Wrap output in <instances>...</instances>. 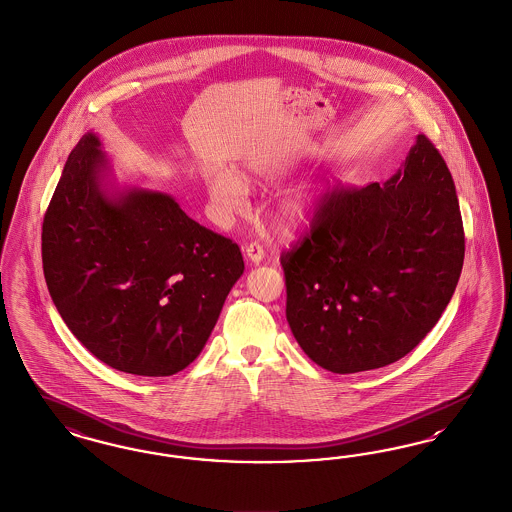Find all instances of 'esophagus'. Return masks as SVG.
Segmentation results:
<instances>
[{
	"instance_id": "obj_1",
	"label": "esophagus",
	"mask_w": 512,
	"mask_h": 512,
	"mask_svg": "<svg viewBox=\"0 0 512 512\" xmlns=\"http://www.w3.org/2000/svg\"><path fill=\"white\" fill-rule=\"evenodd\" d=\"M246 255L247 259H249L253 265H259V263L265 259V249H263L261 244L251 242V244H247L246 246Z\"/></svg>"
}]
</instances>
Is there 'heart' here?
Masks as SVG:
<instances>
[{"label": "heart", "instance_id": "1", "mask_svg": "<svg viewBox=\"0 0 512 512\" xmlns=\"http://www.w3.org/2000/svg\"><path fill=\"white\" fill-rule=\"evenodd\" d=\"M280 165L255 162L247 169L249 183L270 184L282 177ZM205 184L211 200L225 213H238L246 204V186L226 169H211L205 173ZM316 209L314 192L308 186L295 188L284 194L274 207V221L280 230L295 232L312 223Z\"/></svg>", "mask_w": 512, "mask_h": 512}]
</instances>
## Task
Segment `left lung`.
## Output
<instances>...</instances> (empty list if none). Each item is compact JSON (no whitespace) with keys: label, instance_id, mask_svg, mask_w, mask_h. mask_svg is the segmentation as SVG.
<instances>
[{"label":"left lung","instance_id":"left-lung-1","mask_svg":"<svg viewBox=\"0 0 512 512\" xmlns=\"http://www.w3.org/2000/svg\"><path fill=\"white\" fill-rule=\"evenodd\" d=\"M463 259L450 169L417 135L387 183L326 194L310 234L282 253L289 328L320 368H385L436 326Z\"/></svg>","mask_w":512,"mask_h":512}]
</instances>
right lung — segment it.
Masks as SVG:
<instances>
[{
  "mask_svg": "<svg viewBox=\"0 0 512 512\" xmlns=\"http://www.w3.org/2000/svg\"><path fill=\"white\" fill-rule=\"evenodd\" d=\"M43 274L68 329L110 368L165 377L205 347L244 274L232 240L164 192L118 186L85 133L43 217Z\"/></svg>",
  "mask_w": 512,
  "mask_h": 512,
  "instance_id": "1",
  "label": "right lung"
}]
</instances>
